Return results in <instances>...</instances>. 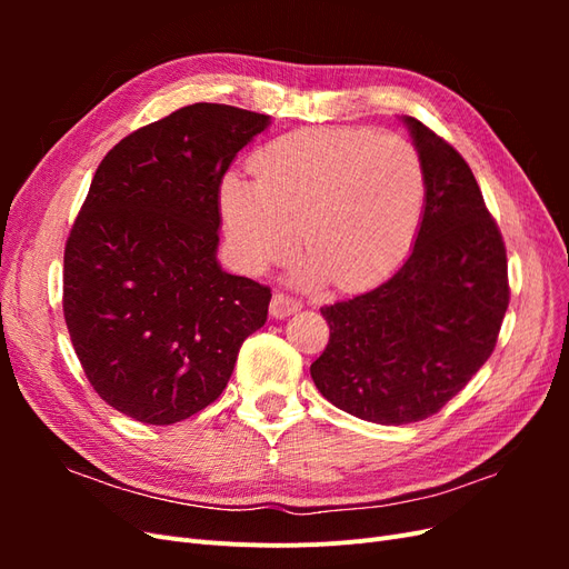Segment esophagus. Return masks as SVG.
<instances>
[{"label":"esophagus","mask_w":569,"mask_h":569,"mask_svg":"<svg viewBox=\"0 0 569 569\" xmlns=\"http://www.w3.org/2000/svg\"><path fill=\"white\" fill-rule=\"evenodd\" d=\"M299 308H301V303L297 299H291L287 295H274L272 301H270V316L282 320V318H287L291 313H297Z\"/></svg>","instance_id":"obj_1"}]
</instances>
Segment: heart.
Wrapping results in <instances>:
<instances>
[{"mask_svg": "<svg viewBox=\"0 0 569 569\" xmlns=\"http://www.w3.org/2000/svg\"><path fill=\"white\" fill-rule=\"evenodd\" d=\"M253 182L228 176L220 213L237 261L263 272L299 242L311 258L297 280L368 287L401 266L425 209V168L403 137L366 128H308L278 137L251 161Z\"/></svg>", "mask_w": 569, "mask_h": 569, "instance_id": "obj_1", "label": "heart"}]
</instances>
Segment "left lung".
<instances>
[{"label": "left lung", "mask_w": 569, "mask_h": 569, "mask_svg": "<svg viewBox=\"0 0 569 569\" xmlns=\"http://www.w3.org/2000/svg\"><path fill=\"white\" fill-rule=\"evenodd\" d=\"M425 168V211L408 261L366 295L322 306L330 341L318 391L377 425L435 416L491 356L508 311V261L470 166L406 116Z\"/></svg>", "instance_id": "8db88e82"}]
</instances>
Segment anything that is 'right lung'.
<instances>
[{"mask_svg": "<svg viewBox=\"0 0 569 569\" xmlns=\"http://www.w3.org/2000/svg\"><path fill=\"white\" fill-rule=\"evenodd\" d=\"M270 116L192 104L99 163L63 251V318L111 408L173 425L228 387L270 287L220 268V182Z\"/></svg>", "mask_w": 569, "mask_h": 569, "instance_id": "add662e5", "label": "right lung"}]
</instances>
